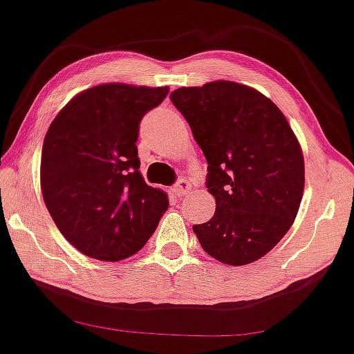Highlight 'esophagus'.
I'll return each mask as SVG.
<instances>
[{"label": "esophagus", "instance_id": "34e87169", "mask_svg": "<svg viewBox=\"0 0 354 354\" xmlns=\"http://www.w3.org/2000/svg\"><path fill=\"white\" fill-rule=\"evenodd\" d=\"M189 189H191V183L188 180H185V178H180V180L174 183L173 188H171V191L176 196H185Z\"/></svg>", "mask_w": 354, "mask_h": 354}]
</instances>
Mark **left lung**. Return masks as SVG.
<instances>
[{
	"mask_svg": "<svg viewBox=\"0 0 354 354\" xmlns=\"http://www.w3.org/2000/svg\"><path fill=\"white\" fill-rule=\"evenodd\" d=\"M207 160L214 216L199 244L227 266L261 259L288 232L305 186L301 148L279 107L247 85L216 80L169 97Z\"/></svg>",
	"mask_w": 354,
	"mask_h": 354,
	"instance_id": "obj_1",
	"label": "left lung"
}]
</instances>
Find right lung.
I'll return each instance as SVG.
<instances>
[{"mask_svg": "<svg viewBox=\"0 0 354 354\" xmlns=\"http://www.w3.org/2000/svg\"><path fill=\"white\" fill-rule=\"evenodd\" d=\"M168 87L104 84L59 112L44 136L41 189L61 234L97 261L138 252L168 209L165 191L140 173L136 140L143 115Z\"/></svg>", "mask_w": 354, "mask_h": 354, "instance_id": "1", "label": "right lung"}]
</instances>
